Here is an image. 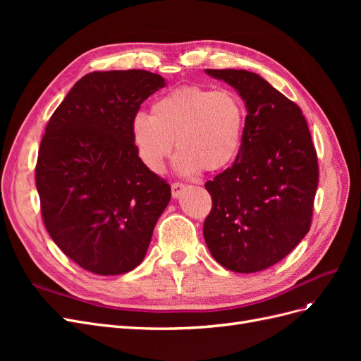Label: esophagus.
I'll return each instance as SVG.
<instances>
[{
    "label": "esophagus",
    "instance_id": "obj_1",
    "mask_svg": "<svg viewBox=\"0 0 361 361\" xmlns=\"http://www.w3.org/2000/svg\"><path fill=\"white\" fill-rule=\"evenodd\" d=\"M185 185L183 183H180V182H174V183H171V195H173V199H179L180 197V194L185 191Z\"/></svg>",
    "mask_w": 361,
    "mask_h": 361
}]
</instances>
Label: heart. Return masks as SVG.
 <instances>
[{"mask_svg": "<svg viewBox=\"0 0 361 361\" xmlns=\"http://www.w3.org/2000/svg\"><path fill=\"white\" fill-rule=\"evenodd\" d=\"M244 129L245 106L236 93L182 85L158 97L150 116L137 114L130 137L141 162L157 174L166 167L176 141L174 170L180 176H194L232 166Z\"/></svg>", "mask_w": 361, "mask_h": 361, "instance_id": "obj_1", "label": "heart"}]
</instances>
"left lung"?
Here are the masks:
<instances>
[{"mask_svg":"<svg viewBox=\"0 0 361 361\" xmlns=\"http://www.w3.org/2000/svg\"><path fill=\"white\" fill-rule=\"evenodd\" d=\"M245 102L243 146L233 166L207 180L212 209L203 236L212 257L235 272L276 265L307 235L318 187V158L307 122L260 75L206 69Z\"/></svg>","mask_w":361,"mask_h":361,"instance_id":"1","label":"left lung"}]
</instances>
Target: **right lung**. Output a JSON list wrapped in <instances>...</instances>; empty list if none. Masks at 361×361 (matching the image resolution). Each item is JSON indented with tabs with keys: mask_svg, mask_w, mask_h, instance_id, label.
<instances>
[{
	"mask_svg": "<svg viewBox=\"0 0 361 361\" xmlns=\"http://www.w3.org/2000/svg\"><path fill=\"white\" fill-rule=\"evenodd\" d=\"M164 85L161 75L140 69L87 73L42 138L36 185L45 227L64 255L94 274L137 268L171 199L130 137L140 105Z\"/></svg>",
	"mask_w": 361,
	"mask_h": 361,
	"instance_id": "right-lung-1",
	"label": "right lung"
}]
</instances>
